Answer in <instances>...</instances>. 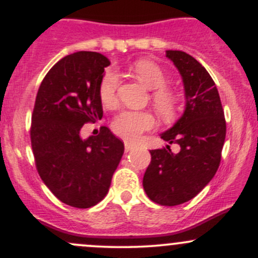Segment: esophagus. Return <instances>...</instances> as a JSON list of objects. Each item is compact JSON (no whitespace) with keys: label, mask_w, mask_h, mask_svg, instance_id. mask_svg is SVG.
Segmentation results:
<instances>
[{"label":"esophagus","mask_w":258,"mask_h":258,"mask_svg":"<svg viewBox=\"0 0 258 258\" xmlns=\"http://www.w3.org/2000/svg\"><path fill=\"white\" fill-rule=\"evenodd\" d=\"M133 148H135V144L130 143V142H125V150H126V152H131Z\"/></svg>","instance_id":"1"}]
</instances>
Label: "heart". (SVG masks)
I'll use <instances>...</instances> for the list:
<instances>
[{"label":"heart","instance_id":"heart-1","mask_svg":"<svg viewBox=\"0 0 258 258\" xmlns=\"http://www.w3.org/2000/svg\"><path fill=\"white\" fill-rule=\"evenodd\" d=\"M135 75L153 90L152 102L154 108L164 120H173L179 109L178 96L166 87L168 78L165 70L150 59H139L132 65ZM120 84V75L116 70L109 69L99 80L98 94L103 105L111 106L116 102L117 87ZM154 126V117L148 111L122 110L117 112L112 119L111 131L119 137L135 141L143 132Z\"/></svg>","mask_w":258,"mask_h":258}]
</instances>
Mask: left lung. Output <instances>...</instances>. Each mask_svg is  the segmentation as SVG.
<instances>
[{"instance_id":"obj_1","label":"left lung","mask_w":258,"mask_h":258,"mask_svg":"<svg viewBox=\"0 0 258 258\" xmlns=\"http://www.w3.org/2000/svg\"><path fill=\"white\" fill-rule=\"evenodd\" d=\"M166 57L182 75L186 104L182 117L161 138L180 149L177 154L170 146L150 150L143 188L154 203L176 206L193 199L214 178L227 126L220 94L205 68L182 51H166Z\"/></svg>"}]
</instances>
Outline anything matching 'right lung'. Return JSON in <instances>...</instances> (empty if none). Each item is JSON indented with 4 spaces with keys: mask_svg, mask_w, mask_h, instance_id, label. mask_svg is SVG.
I'll return each mask as SVG.
<instances>
[{
    "mask_svg": "<svg viewBox=\"0 0 258 258\" xmlns=\"http://www.w3.org/2000/svg\"><path fill=\"white\" fill-rule=\"evenodd\" d=\"M110 61L97 52L61 58L46 74L31 115L35 165L49 190L67 205L88 209L105 197L123 154V143L108 127L80 137L85 123L103 116L98 85Z\"/></svg>",
    "mask_w": 258,
    "mask_h": 258,
    "instance_id": "obj_1",
    "label": "right lung"
}]
</instances>
